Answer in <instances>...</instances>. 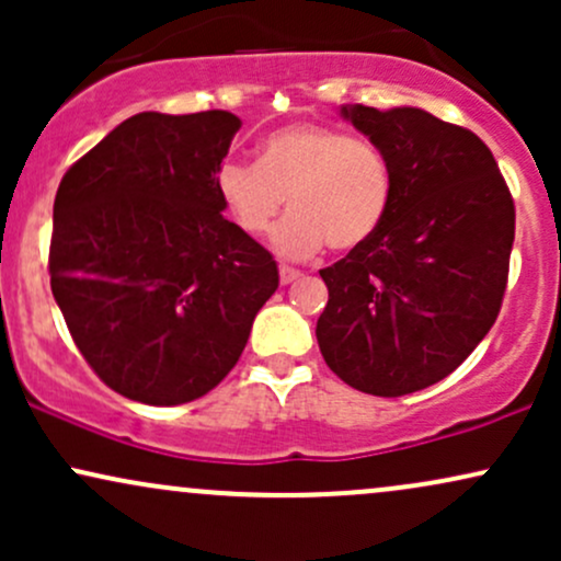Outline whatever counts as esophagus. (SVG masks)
Instances as JSON below:
<instances>
[{"label": "esophagus", "mask_w": 561, "mask_h": 561, "mask_svg": "<svg viewBox=\"0 0 561 561\" xmlns=\"http://www.w3.org/2000/svg\"><path fill=\"white\" fill-rule=\"evenodd\" d=\"M295 279H300L298 268H293V266H279V282H282V285H289V282H295Z\"/></svg>", "instance_id": "1"}]
</instances>
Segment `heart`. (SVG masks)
Wrapping results in <instances>:
<instances>
[{
  "mask_svg": "<svg viewBox=\"0 0 561 561\" xmlns=\"http://www.w3.org/2000/svg\"><path fill=\"white\" fill-rule=\"evenodd\" d=\"M396 176L388 156L369 141L319 124H293L266 134L255 163L227 160L216 171V195L234 227L263 237L274 231L285 259H311L324 244L347 253L377 234L392 205Z\"/></svg>",
  "mask_w": 561,
  "mask_h": 561,
  "instance_id": "b5f03b06",
  "label": "heart"
}]
</instances>
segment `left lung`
<instances>
[{"mask_svg":"<svg viewBox=\"0 0 561 561\" xmlns=\"http://www.w3.org/2000/svg\"><path fill=\"white\" fill-rule=\"evenodd\" d=\"M396 176L377 234L321 268V356L351 388L398 398L448 377L504 300L514 203L485 141L420 107L343 105Z\"/></svg>","mask_w":561,"mask_h":561,"instance_id":"8db88e82","label":"left lung"}]
</instances>
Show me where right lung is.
I'll return each mask as SVG.
<instances>
[{"mask_svg":"<svg viewBox=\"0 0 561 561\" xmlns=\"http://www.w3.org/2000/svg\"><path fill=\"white\" fill-rule=\"evenodd\" d=\"M240 126L227 111L137 113L57 186L53 295L87 364L131 401L179 405L214 390L279 287L272 253L216 195Z\"/></svg>","mask_w":561,"mask_h":561,"instance_id":"1","label":"right lung"}]
</instances>
